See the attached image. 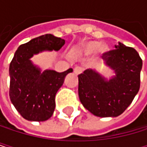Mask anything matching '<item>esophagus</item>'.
I'll return each mask as SVG.
<instances>
[{
  "mask_svg": "<svg viewBox=\"0 0 147 147\" xmlns=\"http://www.w3.org/2000/svg\"><path fill=\"white\" fill-rule=\"evenodd\" d=\"M82 71H83V69L81 67H75L74 68V72L76 73V74H81Z\"/></svg>",
  "mask_w": 147,
  "mask_h": 147,
  "instance_id": "1",
  "label": "esophagus"
}]
</instances>
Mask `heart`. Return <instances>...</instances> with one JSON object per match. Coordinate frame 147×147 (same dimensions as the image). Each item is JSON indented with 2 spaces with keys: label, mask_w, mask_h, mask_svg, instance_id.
Returning a JSON list of instances; mask_svg holds the SVG:
<instances>
[{
  "label": "heart",
  "mask_w": 147,
  "mask_h": 147,
  "mask_svg": "<svg viewBox=\"0 0 147 147\" xmlns=\"http://www.w3.org/2000/svg\"><path fill=\"white\" fill-rule=\"evenodd\" d=\"M107 49H108V47H107L106 46H101L100 42L96 41V40H90V41L84 42L82 45L80 51L84 55H89L94 54L97 51L103 54L107 51Z\"/></svg>",
  "instance_id": "obj_1"
}]
</instances>
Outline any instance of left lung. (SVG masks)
Segmentation results:
<instances>
[{"label": "left lung", "instance_id": "left-lung-1", "mask_svg": "<svg viewBox=\"0 0 147 147\" xmlns=\"http://www.w3.org/2000/svg\"><path fill=\"white\" fill-rule=\"evenodd\" d=\"M115 77L109 81L86 69L78 75V95L87 110L100 117L118 116L131 105L140 87L142 59L133 47L118 42L115 49L103 54Z\"/></svg>", "mask_w": 147, "mask_h": 147}]
</instances>
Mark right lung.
<instances>
[{"instance_id":"right-lung-1","label":"right lung","mask_w":147,"mask_h":147,"mask_svg":"<svg viewBox=\"0 0 147 147\" xmlns=\"http://www.w3.org/2000/svg\"><path fill=\"white\" fill-rule=\"evenodd\" d=\"M65 40L46 34L21 45L9 64V98L16 109L26 120L42 122L52 116L55 108V94L63 86L69 69L63 72H40L30 58L43 50H58Z\"/></svg>"}]
</instances>
